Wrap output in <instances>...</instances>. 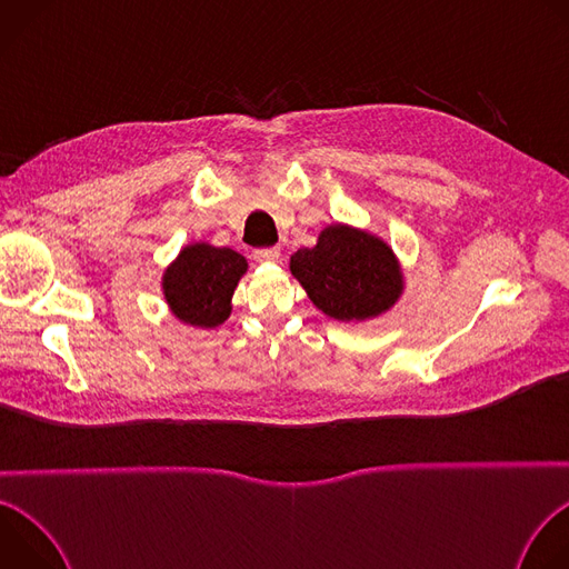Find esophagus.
<instances>
[{
  "label": "esophagus",
  "instance_id": "obj_1",
  "mask_svg": "<svg viewBox=\"0 0 569 569\" xmlns=\"http://www.w3.org/2000/svg\"><path fill=\"white\" fill-rule=\"evenodd\" d=\"M279 248H259V250H254L252 252V257H254V261H259V263H270V261H277L279 259Z\"/></svg>",
  "mask_w": 569,
  "mask_h": 569
}]
</instances>
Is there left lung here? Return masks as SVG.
Masks as SVG:
<instances>
[{
	"mask_svg": "<svg viewBox=\"0 0 569 569\" xmlns=\"http://www.w3.org/2000/svg\"><path fill=\"white\" fill-rule=\"evenodd\" d=\"M290 270L312 303L340 321L385 312L402 288L387 242L347 224L323 229L315 248L292 254Z\"/></svg>",
	"mask_w": 569,
	"mask_h": 569,
	"instance_id": "8db88e82",
	"label": "left lung"
}]
</instances>
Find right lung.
<instances>
[{"label": "right lung", "mask_w": 569, "mask_h": 569, "mask_svg": "<svg viewBox=\"0 0 569 569\" xmlns=\"http://www.w3.org/2000/svg\"><path fill=\"white\" fill-rule=\"evenodd\" d=\"M248 270V261L229 248L196 242L180 252L164 274V295L171 310L191 327L213 329L231 312V295Z\"/></svg>", "instance_id": "add662e5"}]
</instances>
